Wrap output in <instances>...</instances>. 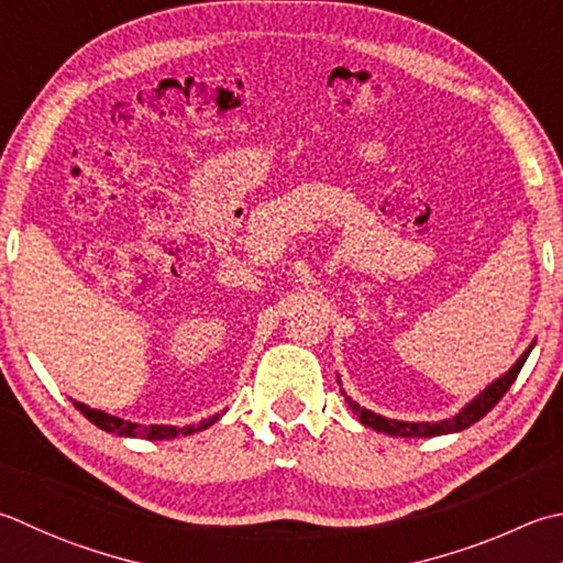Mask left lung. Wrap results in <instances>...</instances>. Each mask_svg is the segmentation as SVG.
Wrapping results in <instances>:
<instances>
[{
    "instance_id": "left-lung-1",
    "label": "left lung",
    "mask_w": 563,
    "mask_h": 563,
    "mask_svg": "<svg viewBox=\"0 0 563 563\" xmlns=\"http://www.w3.org/2000/svg\"><path fill=\"white\" fill-rule=\"evenodd\" d=\"M534 349V341L530 346H527L522 351V356L517 358L512 363V368L508 373H503L500 378H495L486 390H481V395H476L468 405L461 407V410L449 417V420H442V422H402V420H388V417H383L378 412H371L366 410V407H361L358 402H354L349 398V395L344 393V388H341V395H344V400L349 402L351 412H354L361 424H366L371 429H376V432L380 434H390V437H442V434H454V432H461V429H466L471 424H476L481 417H486L495 405L500 402V398L505 393L510 390V385L515 383V378L520 376V371L525 366L527 356H530V351ZM341 385V380H339Z\"/></svg>"
}]
</instances>
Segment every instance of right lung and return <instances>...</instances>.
I'll use <instances>...</instances> for the list:
<instances>
[{
	"label": "right lung",
	"mask_w": 563,
	"mask_h": 563,
	"mask_svg": "<svg viewBox=\"0 0 563 563\" xmlns=\"http://www.w3.org/2000/svg\"><path fill=\"white\" fill-rule=\"evenodd\" d=\"M75 410H80L87 420H90L95 427L104 429L109 434H117V437H139V439H175L180 434H192V432H202L209 424H214L219 420V415L209 417V420H202L200 424H190V427H173V424H136V422H129V420H121V417L114 415H107L102 410H95V407H87L85 402H77L73 400Z\"/></svg>",
	"instance_id": "add662e5"
}]
</instances>
